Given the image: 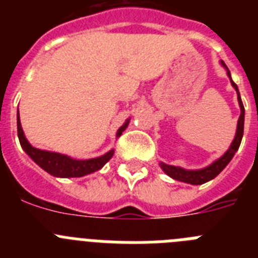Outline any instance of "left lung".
I'll return each mask as SVG.
<instances>
[{"mask_svg":"<svg viewBox=\"0 0 258 258\" xmlns=\"http://www.w3.org/2000/svg\"><path fill=\"white\" fill-rule=\"evenodd\" d=\"M221 64L222 67L226 68L227 76H229L230 81H231L232 88L236 90V94H238V102L239 106H240V116H239L238 120V126H236V133L235 138L232 141V143L230 145L229 150H227L220 159H217L216 161L211 164V165L203 168V169H197V170H187L183 169L181 166H174V165H168V164L160 163V168L164 170V173L169 175L170 178L175 179V181H181L184 183H191V184H203L206 182L211 181V179L216 178L221 172H222L225 168H226L227 164L231 161V159L234 157L235 152L238 151L239 146H240L241 138H243V132H244V106H243V102H241L240 94H239V89L236 86V84L231 80V75H230V71L227 68V66L225 64V61L221 60Z\"/></svg>","mask_w":258,"mask_h":258,"instance_id":"obj_1","label":"left lung"}]
</instances>
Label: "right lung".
<instances>
[{
  "mask_svg": "<svg viewBox=\"0 0 258 258\" xmlns=\"http://www.w3.org/2000/svg\"><path fill=\"white\" fill-rule=\"evenodd\" d=\"M18 137H19V142L22 149L27 152L32 160L35 161L40 168L47 172L49 174L54 175V177H60V178H72V177H83V175L90 174L101 168H103L104 164L113 156V150L108 151L107 154L102 155L99 157H94V159H89V160H76L72 157L67 156V155H61L58 152L45 151V150H38L31 145L27 141L24 132L20 125L19 118V109H18ZM129 125V118H127L125 124L120 126V129L116 133V137H120L122 132L126 129Z\"/></svg>",
  "mask_w": 258,
  "mask_h": 258,
  "instance_id": "1",
  "label": "right lung"
}]
</instances>
